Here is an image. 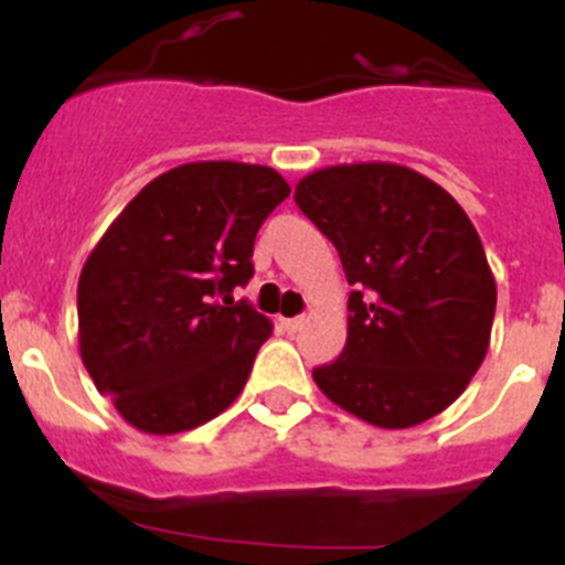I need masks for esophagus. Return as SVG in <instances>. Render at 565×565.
<instances>
[{"mask_svg":"<svg viewBox=\"0 0 565 565\" xmlns=\"http://www.w3.org/2000/svg\"><path fill=\"white\" fill-rule=\"evenodd\" d=\"M302 322H306V319H302V317H291V319H279V326L286 328V331H288V333L299 331V326H302Z\"/></svg>","mask_w":565,"mask_h":565,"instance_id":"obj_1","label":"esophagus"}]
</instances>
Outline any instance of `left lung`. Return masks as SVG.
Segmentation results:
<instances>
[{"mask_svg":"<svg viewBox=\"0 0 565 565\" xmlns=\"http://www.w3.org/2000/svg\"><path fill=\"white\" fill-rule=\"evenodd\" d=\"M294 201L337 246L348 342L313 367L342 411L387 430L447 411L476 376L495 319V277L452 194L398 163L308 174Z\"/></svg>","mask_w":565,"mask_h":565,"instance_id":"left-lung-1","label":"left lung"}]
</instances>
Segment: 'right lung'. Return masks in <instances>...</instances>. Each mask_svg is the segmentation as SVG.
<instances>
[{
    "mask_svg": "<svg viewBox=\"0 0 565 565\" xmlns=\"http://www.w3.org/2000/svg\"><path fill=\"white\" fill-rule=\"evenodd\" d=\"M291 186L271 167L183 163L135 194L78 277V348L98 393L152 436L194 430L246 387L268 317L246 286L254 237Z\"/></svg>",
    "mask_w": 565,
    "mask_h": 565,
    "instance_id": "add662e5",
    "label": "right lung"
}]
</instances>
